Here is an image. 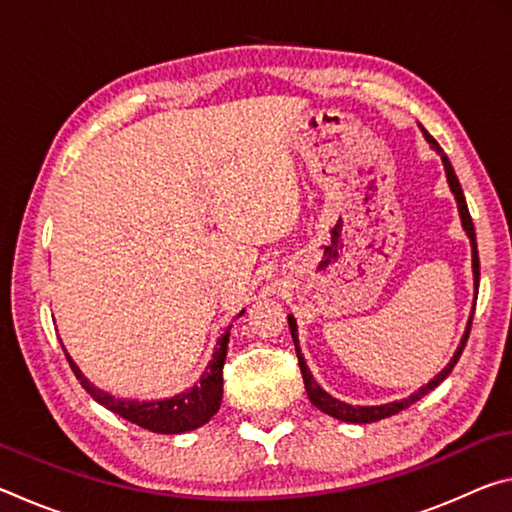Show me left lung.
<instances>
[{"mask_svg":"<svg viewBox=\"0 0 512 512\" xmlns=\"http://www.w3.org/2000/svg\"><path fill=\"white\" fill-rule=\"evenodd\" d=\"M424 137H427V142L433 146L440 153V158H443V164H445V171H447V183L449 187H452V192L456 196V203H458V212H461V221H463V228L467 232V237H470L472 241V268H474V284L476 289H479V250H476V235H474V223H472V216H470V210H467V203H465V196H463V189H461V183H458L456 173H454V167L452 162H449L447 155L443 153V149H440L438 142L433 140V137L424 131ZM472 318H474V311L470 316V323H467V329L461 339V345H458L456 354L452 357V361L447 363V368L440 372V375L433 377L427 386H422L420 391H415L411 397H406V400H400V402H391V404H381V406H352V404H345L341 400H336V397L327 395L323 388H320L316 384V379L311 377V372L307 368L305 363V357L300 354V348H298V327H296V318L289 316V329H291V336H293V343H296V354H298V363H300V372H302V379H305V391L309 395V402L316 406V409H320L327 415H332V418L336 420H343V422H352V424H368V422H377V420H384V418H391V415L400 413L404 409H409L411 404H415L420 400V397L427 395L429 391H433L440 381H443L449 372H452V368L458 363V359H461V354L465 350V343L467 339H470V329H472Z\"/></svg>","mask_w":512,"mask_h":512,"instance_id":"8db88e82","label":"left lung"}]
</instances>
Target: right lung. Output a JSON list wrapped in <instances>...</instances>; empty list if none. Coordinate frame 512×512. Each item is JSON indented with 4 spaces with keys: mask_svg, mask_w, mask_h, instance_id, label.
<instances>
[{
    "mask_svg": "<svg viewBox=\"0 0 512 512\" xmlns=\"http://www.w3.org/2000/svg\"><path fill=\"white\" fill-rule=\"evenodd\" d=\"M244 314V311H241ZM239 314V316H241ZM228 332L221 336L219 348H216L210 366L205 368L201 381L189 391L180 393L176 397L160 402H137V400H115V397L94 388L88 379L81 375V370L76 368V363L69 361V368L74 370L76 379L81 381V386L88 391L94 400L106 406L112 413L121 415V418L144 427L153 433H183L203 427L205 422H210L212 415L219 411L221 397H223V363L225 354H228ZM65 350V348H63Z\"/></svg>",
    "mask_w": 512,
    "mask_h": 512,
    "instance_id": "add662e5",
    "label": "right lung"
}]
</instances>
